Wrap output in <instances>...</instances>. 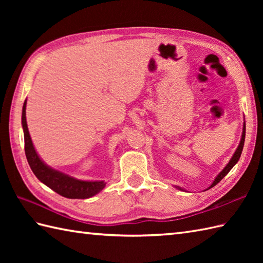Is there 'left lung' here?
<instances>
[{
	"label": "left lung",
	"instance_id": "1",
	"mask_svg": "<svg viewBox=\"0 0 263 263\" xmlns=\"http://www.w3.org/2000/svg\"><path fill=\"white\" fill-rule=\"evenodd\" d=\"M244 141H245V123H244V125H243V132H242V137H241V141H239V144H238V147H237V149L235 150V153H234V155H233V157L231 158V160L228 161V164L224 167V170H222L219 174H218L217 176H216V178L214 180V182H212V184L211 185L206 189V190H209V189H211V187H214L217 183H219L222 178H224L227 174H228V172H230L234 166H235V164L237 163L238 161V159H239V157H241V154H242V150H243V147H244ZM176 189H178V190H181V191H185V190L184 189H182V187H180V186H175Z\"/></svg>",
	"mask_w": 263,
	"mask_h": 263
}]
</instances>
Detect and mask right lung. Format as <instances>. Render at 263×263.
Here are the masks:
<instances>
[{
  "instance_id": "right-lung-1",
  "label": "right lung",
  "mask_w": 263,
  "mask_h": 263,
  "mask_svg": "<svg viewBox=\"0 0 263 263\" xmlns=\"http://www.w3.org/2000/svg\"><path fill=\"white\" fill-rule=\"evenodd\" d=\"M26 105L27 99L22 106L21 124L24 128L25 137V153L26 157L33 174L39 181L52 189L53 191L69 199H88L99 193L105 187L104 181H82L72 177L65 173L57 171L46 165L39 157L35 147H33L31 138L28 131L26 120Z\"/></svg>"
}]
</instances>
